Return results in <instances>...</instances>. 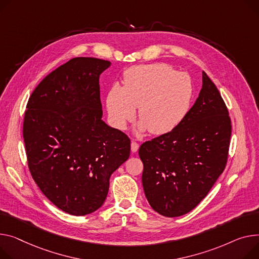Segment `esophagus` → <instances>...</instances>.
I'll use <instances>...</instances> for the list:
<instances>
[{
	"mask_svg": "<svg viewBox=\"0 0 259 259\" xmlns=\"http://www.w3.org/2000/svg\"><path fill=\"white\" fill-rule=\"evenodd\" d=\"M139 148H140V145L137 144L136 142H132L131 143V151L132 152H136L137 150H139Z\"/></svg>",
	"mask_w": 259,
	"mask_h": 259,
	"instance_id": "1",
	"label": "esophagus"
}]
</instances>
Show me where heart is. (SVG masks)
Returning <instances> with one entry per match:
<instances>
[{
	"instance_id": "1",
	"label": "heart",
	"mask_w": 259,
	"mask_h": 259,
	"mask_svg": "<svg viewBox=\"0 0 259 259\" xmlns=\"http://www.w3.org/2000/svg\"><path fill=\"white\" fill-rule=\"evenodd\" d=\"M194 86L191 77L165 63L129 67L122 88L108 91L106 106L113 125L125 129L139 108L141 128L161 135L174 130L191 106Z\"/></svg>"
}]
</instances>
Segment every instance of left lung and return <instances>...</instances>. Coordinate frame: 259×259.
I'll return each mask as SVG.
<instances>
[{"instance_id":"8db88e82","label":"left lung","mask_w":259,"mask_h":259,"mask_svg":"<svg viewBox=\"0 0 259 259\" xmlns=\"http://www.w3.org/2000/svg\"><path fill=\"white\" fill-rule=\"evenodd\" d=\"M230 137L225 102L203 72L202 90L182 122L140 147L143 186L152 208L168 218L192 211L225 169Z\"/></svg>"}]
</instances>
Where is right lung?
<instances>
[{
	"label": "right lung",
	"mask_w": 259,
	"mask_h": 259,
	"mask_svg": "<svg viewBox=\"0 0 259 259\" xmlns=\"http://www.w3.org/2000/svg\"><path fill=\"white\" fill-rule=\"evenodd\" d=\"M107 60L76 57L33 91L23 136L28 167L42 194L73 215L104 203L109 178L130 155V139L102 120L99 77Z\"/></svg>",
	"instance_id": "1"
}]
</instances>
